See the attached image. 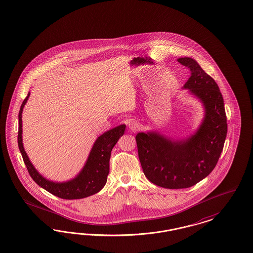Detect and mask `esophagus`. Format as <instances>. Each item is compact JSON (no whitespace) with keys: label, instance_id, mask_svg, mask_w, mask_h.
Masks as SVG:
<instances>
[{"label":"esophagus","instance_id":"1","mask_svg":"<svg viewBox=\"0 0 253 253\" xmlns=\"http://www.w3.org/2000/svg\"><path fill=\"white\" fill-rule=\"evenodd\" d=\"M128 127L131 131H138L140 129L139 123L137 122H134V121H131L128 124Z\"/></svg>","mask_w":253,"mask_h":253}]
</instances>
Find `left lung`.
<instances>
[{
    "mask_svg": "<svg viewBox=\"0 0 253 253\" xmlns=\"http://www.w3.org/2000/svg\"><path fill=\"white\" fill-rule=\"evenodd\" d=\"M177 61L192 72L182 88L203 104L200 126L183 139H173L158 131L135 136L144 174L150 182L166 189L190 188L207 177L218 163L227 134L224 102L215 80L192 58Z\"/></svg>",
    "mask_w": 253,
    "mask_h": 253,
    "instance_id": "obj_1",
    "label": "left lung"
}]
</instances>
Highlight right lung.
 Returning <instances> with one entry per match:
<instances>
[{
  "mask_svg": "<svg viewBox=\"0 0 253 253\" xmlns=\"http://www.w3.org/2000/svg\"><path fill=\"white\" fill-rule=\"evenodd\" d=\"M30 97V92L23 101L18 113V144L28 172L37 185L53 195L62 199H82L100 192L105 187L109 174V160L111 151L122 137L126 125L122 124L105 131L96 139L87 161L79 174L64 182H55L40 174L27 155L22 143V111Z\"/></svg>",
  "mask_w": 253,
  "mask_h": 253,
  "instance_id": "1",
  "label": "right lung"
}]
</instances>
